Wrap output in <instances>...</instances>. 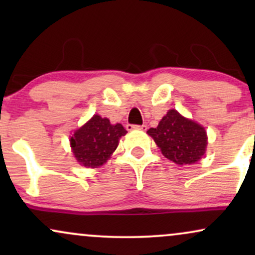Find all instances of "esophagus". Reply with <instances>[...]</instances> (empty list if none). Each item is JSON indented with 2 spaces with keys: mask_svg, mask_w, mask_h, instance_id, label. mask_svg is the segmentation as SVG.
<instances>
[{
  "mask_svg": "<svg viewBox=\"0 0 255 255\" xmlns=\"http://www.w3.org/2000/svg\"><path fill=\"white\" fill-rule=\"evenodd\" d=\"M126 128H127L128 130H130V129H141V130H146V129H147V126H146V125H141V126L127 125V126H126Z\"/></svg>",
  "mask_w": 255,
  "mask_h": 255,
  "instance_id": "obj_1",
  "label": "esophagus"
}]
</instances>
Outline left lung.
Here are the masks:
<instances>
[{"label":"left lung","instance_id":"1","mask_svg":"<svg viewBox=\"0 0 255 255\" xmlns=\"http://www.w3.org/2000/svg\"><path fill=\"white\" fill-rule=\"evenodd\" d=\"M147 134L153 137L163 156L176 164H194L206 151L205 128L193 120L183 118L175 109L169 110L157 128H150Z\"/></svg>","mask_w":255,"mask_h":255}]
</instances>
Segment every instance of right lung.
I'll return each mask as SVG.
<instances>
[{"label": "right lung", "instance_id": "obj_1", "mask_svg": "<svg viewBox=\"0 0 255 255\" xmlns=\"http://www.w3.org/2000/svg\"><path fill=\"white\" fill-rule=\"evenodd\" d=\"M124 126L111 125L109 119L93 115L71 137V147L79 164L98 168L109 159L119 145L120 137L126 135Z\"/></svg>", "mask_w": 255, "mask_h": 255}]
</instances>
